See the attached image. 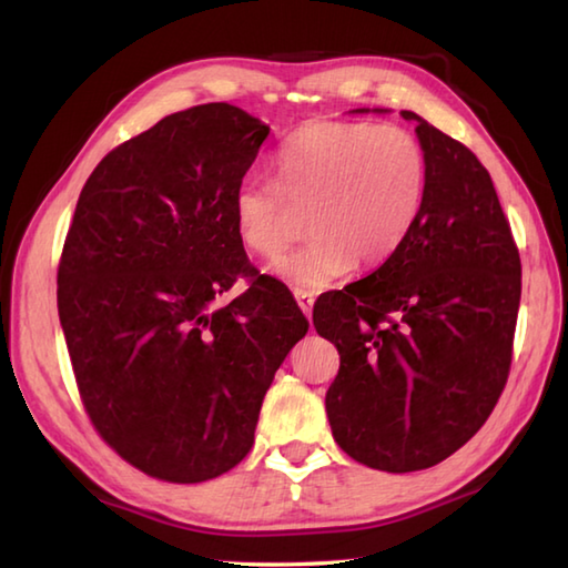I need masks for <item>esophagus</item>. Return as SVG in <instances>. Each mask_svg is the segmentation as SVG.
Segmentation results:
<instances>
[{"label": "esophagus", "mask_w": 568, "mask_h": 568, "mask_svg": "<svg viewBox=\"0 0 568 568\" xmlns=\"http://www.w3.org/2000/svg\"><path fill=\"white\" fill-rule=\"evenodd\" d=\"M294 296H296V301H298L301 311H304L306 318L311 321V311H314V296H311L308 292H301V288H294Z\"/></svg>", "instance_id": "1"}]
</instances>
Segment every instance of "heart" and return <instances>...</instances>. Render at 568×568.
<instances>
[{
    "label": "heart",
    "instance_id": "1",
    "mask_svg": "<svg viewBox=\"0 0 568 568\" xmlns=\"http://www.w3.org/2000/svg\"><path fill=\"white\" fill-rule=\"evenodd\" d=\"M276 181L245 179L235 191V227L254 254L280 252L298 230L314 237L280 254L272 272L318 292L357 267H377L407 240L426 193V152L399 124L311 120L274 156Z\"/></svg>",
    "mask_w": 568,
    "mask_h": 568
}]
</instances>
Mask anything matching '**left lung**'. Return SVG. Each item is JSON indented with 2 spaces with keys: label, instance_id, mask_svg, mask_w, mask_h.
Wrapping results in <instances>:
<instances>
[{
  "label": "left lung",
  "instance_id": "left-lung-1",
  "mask_svg": "<svg viewBox=\"0 0 568 568\" xmlns=\"http://www.w3.org/2000/svg\"><path fill=\"white\" fill-rule=\"evenodd\" d=\"M416 120L426 152L419 217L387 262L314 306L341 355L326 392L338 446L363 466L432 468L478 434L513 365L523 267L490 173Z\"/></svg>",
  "mask_w": 568,
  "mask_h": 568
}]
</instances>
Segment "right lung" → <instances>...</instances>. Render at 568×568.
Listing matches in <instances>:
<instances>
[{"mask_svg":"<svg viewBox=\"0 0 568 568\" xmlns=\"http://www.w3.org/2000/svg\"><path fill=\"white\" fill-rule=\"evenodd\" d=\"M267 136L227 102L173 112L100 161L68 227L58 316L80 399L102 442L156 480L235 468L308 331L235 227V191ZM237 278L248 288L220 307Z\"/></svg>","mask_w":568,"mask_h":568,"instance_id":"obj_1","label":"right lung"}]
</instances>
